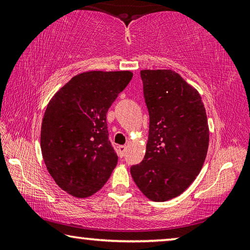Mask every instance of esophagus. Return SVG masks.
Wrapping results in <instances>:
<instances>
[{
	"instance_id": "esophagus-1",
	"label": "esophagus",
	"mask_w": 250,
	"mask_h": 250,
	"mask_svg": "<svg viewBox=\"0 0 250 250\" xmlns=\"http://www.w3.org/2000/svg\"><path fill=\"white\" fill-rule=\"evenodd\" d=\"M125 150H126L125 146H119V147H118V154H119L120 158H122V156L125 155Z\"/></svg>"
}]
</instances>
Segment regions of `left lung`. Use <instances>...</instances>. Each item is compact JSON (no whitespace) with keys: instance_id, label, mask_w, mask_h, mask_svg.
Masks as SVG:
<instances>
[{"instance_id":"obj_1","label":"left lung","mask_w":250,"mask_h":250,"mask_svg":"<svg viewBox=\"0 0 250 250\" xmlns=\"http://www.w3.org/2000/svg\"><path fill=\"white\" fill-rule=\"evenodd\" d=\"M150 116L142 162L130 168L139 189L151 201L183 193L201 172L209 130L201 95L171 69L140 71Z\"/></svg>"}]
</instances>
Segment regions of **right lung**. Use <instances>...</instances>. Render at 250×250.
<instances>
[{
  "label": "right lung",
  "mask_w": 250,
  "mask_h": 250,
  "mask_svg": "<svg viewBox=\"0 0 250 250\" xmlns=\"http://www.w3.org/2000/svg\"><path fill=\"white\" fill-rule=\"evenodd\" d=\"M133 74L86 71L71 78L50 99L41 129V149L56 184L84 198L103 188L118 162L105 116Z\"/></svg>",
  "instance_id": "obj_1"
}]
</instances>
